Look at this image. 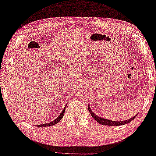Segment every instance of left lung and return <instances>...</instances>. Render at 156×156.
<instances>
[{
    "label": "left lung",
    "mask_w": 156,
    "mask_h": 156,
    "mask_svg": "<svg viewBox=\"0 0 156 156\" xmlns=\"http://www.w3.org/2000/svg\"><path fill=\"white\" fill-rule=\"evenodd\" d=\"M88 111H89L90 115H91L92 117L94 119L95 121H96L98 123H99L100 124H102V125H105V126H121V125H126V124H128L131 122L133 120L135 119L136 116L132 117L131 119H129L128 120H126V121H111V120L109 119H102L101 117H99L97 116L96 114H95L94 112H92L91 109L89 106V105H88Z\"/></svg>",
    "instance_id": "obj_1"
}]
</instances>
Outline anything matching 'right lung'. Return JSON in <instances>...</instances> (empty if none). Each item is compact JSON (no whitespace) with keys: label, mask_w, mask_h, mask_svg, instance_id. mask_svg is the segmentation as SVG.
I'll return each mask as SVG.
<instances>
[{"label":"right lung","mask_w":156,"mask_h":156,"mask_svg":"<svg viewBox=\"0 0 156 156\" xmlns=\"http://www.w3.org/2000/svg\"><path fill=\"white\" fill-rule=\"evenodd\" d=\"M66 106H67V105H66ZM66 106L64 107V109H63V111H62L61 114H60L59 116H58V117H57V118H56V119L54 120V121H52L51 122H50V123H48L40 124V125H37V126H38V127H47V126H51L56 125V124L57 123H58V122L62 119V118H63V115H64V113H65V110H66Z\"/></svg>","instance_id":"1"}]
</instances>
